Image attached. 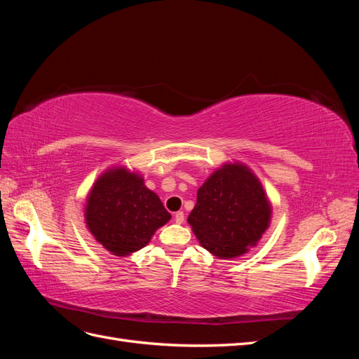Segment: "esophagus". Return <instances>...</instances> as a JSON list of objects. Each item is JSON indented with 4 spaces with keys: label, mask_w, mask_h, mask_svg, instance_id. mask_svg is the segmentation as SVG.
Masks as SVG:
<instances>
[{
    "label": "esophagus",
    "mask_w": 359,
    "mask_h": 359,
    "mask_svg": "<svg viewBox=\"0 0 359 359\" xmlns=\"http://www.w3.org/2000/svg\"><path fill=\"white\" fill-rule=\"evenodd\" d=\"M175 222H177L178 224L184 223V212H182V211H178V212L175 214Z\"/></svg>",
    "instance_id": "esophagus-1"
}]
</instances>
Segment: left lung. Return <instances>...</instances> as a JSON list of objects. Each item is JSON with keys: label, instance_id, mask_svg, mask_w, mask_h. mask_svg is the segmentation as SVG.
Returning <instances> with one entry per match:
<instances>
[{"label": "left lung", "instance_id": "1", "mask_svg": "<svg viewBox=\"0 0 359 359\" xmlns=\"http://www.w3.org/2000/svg\"><path fill=\"white\" fill-rule=\"evenodd\" d=\"M273 205L256 173L243 161H226L198 190L189 224L201 245L219 259L256 247L268 231Z\"/></svg>", "mask_w": 359, "mask_h": 359}]
</instances>
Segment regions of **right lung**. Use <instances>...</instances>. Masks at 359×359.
I'll return each mask as SVG.
<instances>
[{"label": "right lung", "mask_w": 359, "mask_h": 359, "mask_svg": "<svg viewBox=\"0 0 359 359\" xmlns=\"http://www.w3.org/2000/svg\"><path fill=\"white\" fill-rule=\"evenodd\" d=\"M85 224L94 240L118 257L144 248L157 229L170 220L142 173L126 165L104 169L86 193Z\"/></svg>", "instance_id": "right-lung-1"}]
</instances>
